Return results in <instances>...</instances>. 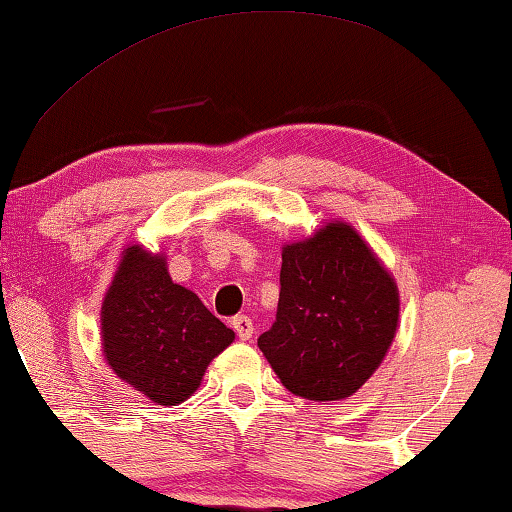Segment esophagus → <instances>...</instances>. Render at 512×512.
<instances>
[{
    "mask_svg": "<svg viewBox=\"0 0 512 512\" xmlns=\"http://www.w3.org/2000/svg\"><path fill=\"white\" fill-rule=\"evenodd\" d=\"M231 325L240 341H249L251 334H254V322H251V318H247V316H235L231 320Z\"/></svg>",
    "mask_w": 512,
    "mask_h": 512,
    "instance_id": "34e87169",
    "label": "esophagus"
}]
</instances>
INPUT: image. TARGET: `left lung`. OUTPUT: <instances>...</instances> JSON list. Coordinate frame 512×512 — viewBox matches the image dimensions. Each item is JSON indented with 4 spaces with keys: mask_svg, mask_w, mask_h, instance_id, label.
<instances>
[{
    "mask_svg": "<svg viewBox=\"0 0 512 512\" xmlns=\"http://www.w3.org/2000/svg\"><path fill=\"white\" fill-rule=\"evenodd\" d=\"M277 320L258 348L288 391L341 400L382 364L398 325L396 283L348 224L283 249Z\"/></svg>",
    "mask_w": 512,
    "mask_h": 512,
    "instance_id": "1",
    "label": "left lung"
}]
</instances>
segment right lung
<instances>
[{
    "label": "right lung",
    "mask_w": 512,
    "mask_h": 512,
    "mask_svg": "<svg viewBox=\"0 0 512 512\" xmlns=\"http://www.w3.org/2000/svg\"><path fill=\"white\" fill-rule=\"evenodd\" d=\"M233 329L171 281L162 256L128 247L102 304V345L114 373L160 405L190 398Z\"/></svg>",
    "instance_id": "1"
}]
</instances>
